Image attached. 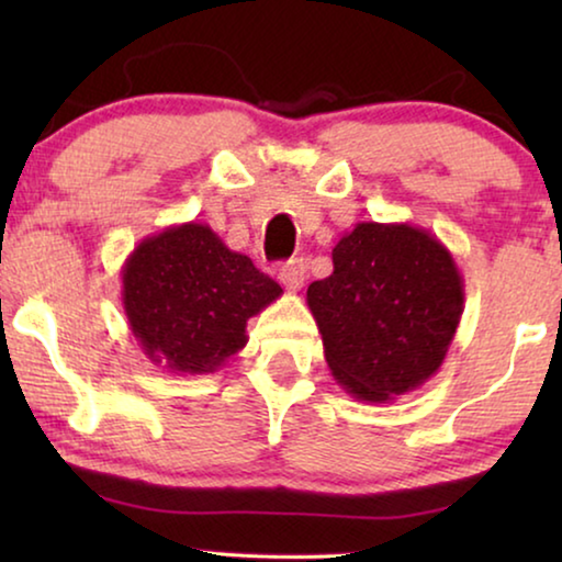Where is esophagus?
Here are the masks:
<instances>
[{
	"instance_id": "obj_1",
	"label": "esophagus",
	"mask_w": 562,
	"mask_h": 562,
	"mask_svg": "<svg viewBox=\"0 0 562 562\" xmlns=\"http://www.w3.org/2000/svg\"><path fill=\"white\" fill-rule=\"evenodd\" d=\"M279 281L283 283V286H286L289 291H299L304 286V281H306V263H304V258H291V260H286V263H283L281 268H279Z\"/></svg>"
}]
</instances>
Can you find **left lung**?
Returning a JSON list of instances; mask_svg holds the SVG:
<instances>
[{"instance_id": "left-lung-1", "label": "left lung", "mask_w": 562, "mask_h": 562, "mask_svg": "<svg viewBox=\"0 0 562 562\" xmlns=\"http://www.w3.org/2000/svg\"><path fill=\"white\" fill-rule=\"evenodd\" d=\"M306 289L325 360L358 402L386 404L440 371L463 314L456 258L427 229L358 222Z\"/></svg>"}]
</instances>
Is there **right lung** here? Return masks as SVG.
<instances>
[{"instance_id": "right-lung-1", "label": "right lung", "mask_w": 562, "mask_h": 562, "mask_svg": "<svg viewBox=\"0 0 562 562\" xmlns=\"http://www.w3.org/2000/svg\"><path fill=\"white\" fill-rule=\"evenodd\" d=\"M281 294L202 222L145 237L122 266V306L137 345L179 375L225 366L248 342V319Z\"/></svg>"}]
</instances>
